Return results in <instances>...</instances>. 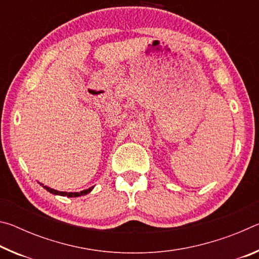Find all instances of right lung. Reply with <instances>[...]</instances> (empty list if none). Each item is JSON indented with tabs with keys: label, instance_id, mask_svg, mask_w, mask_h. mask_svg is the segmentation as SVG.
Wrapping results in <instances>:
<instances>
[{
	"label": "right lung",
	"instance_id": "obj_1",
	"mask_svg": "<svg viewBox=\"0 0 259 259\" xmlns=\"http://www.w3.org/2000/svg\"><path fill=\"white\" fill-rule=\"evenodd\" d=\"M41 185L43 186V184H41ZM43 187H45L48 192L52 193V194L61 195V196H67V198H77V196L85 195V194H88V193H90L91 191H93V188H94V186H91V187L88 188V190H83L81 192H59V191L54 190V188H50V187H48V186H43Z\"/></svg>",
	"mask_w": 259,
	"mask_h": 259
}]
</instances>
